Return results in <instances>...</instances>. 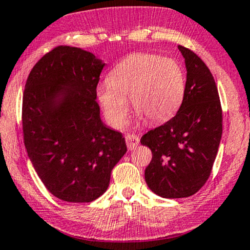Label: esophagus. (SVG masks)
<instances>
[{"label":"esophagus","instance_id":"1","mask_svg":"<svg viewBox=\"0 0 250 250\" xmlns=\"http://www.w3.org/2000/svg\"><path fill=\"white\" fill-rule=\"evenodd\" d=\"M125 143L129 150H134L140 144V136L135 134H128L125 136Z\"/></svg>","mask_w":250,"mask_h":250}]
</instances>
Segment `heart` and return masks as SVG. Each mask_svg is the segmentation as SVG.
<instances>
[{"mask_svg": "<svg viewBox=\"0 0 250 250\" xmlns=\"http://www.w3.org/2000/svg\"><path fill=\"white\" fill-rule=\"evenodd\" d=\"M97 100L107 121L122 128L132 110L151 125L165 122L176 114L186 94V76L174 59L136 53L121 60L97 87Z\"/></svg>", "mask_w": 250, "mask_h": 250, "instance_id": "heart-1", "label": "heart"}]
</instances>
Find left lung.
Segmentation results:
<instances>
[{"label":"left lung","instance_id":"1","mask_svg":"<svg viewBox=\"0 0 250 250\" xmlns=\"http://www.w3.org/2000/svg\"><path fill=\"white\" fill-rule=\"evenodd\" d=\"M187 69L185 99L174 118L142 136L152 152L145 181L164 198L188 197L211 174L223 134V112L216 82L207 64L179 46Z\"/></svg>","mask_w":250,"mask_h":250}]
</instances>
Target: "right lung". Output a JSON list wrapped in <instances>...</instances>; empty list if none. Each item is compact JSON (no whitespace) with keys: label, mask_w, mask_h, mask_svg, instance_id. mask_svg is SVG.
Segmentation results:
<instances>
[{"label":"right lung","mask_w":250,"mask_h":250,"mask_svg":"<svg viewBox=\"0 0 250 250\" xmlns=\"http://www.w3.org/2000/svg\"><path fill=\"white\" fill-rule=\"evenodd\" d=\"M104 67L92 53L58 46L36 63L25 84L21 123L28 158L50 194L64 202L97 200L127 152L121 132L100 119L96 92Z\"/></svg>","instance_id":"obj_1"}]
</instances>
